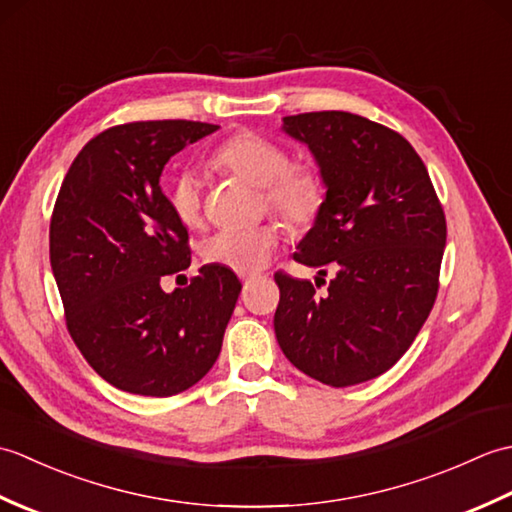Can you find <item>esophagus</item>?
<instances>
[{
  "label": "esophagus",
  "instance_id": "esophagus-1",
  "mask_svg": "<svg viewBox=\"0 0 512 512\" xmlns=\"http://www.w3.org/2000/svg\"><path fill=\"white\" fill-rule=\"evenodd\" d=\"M242 281H244V290H248V286H250V284H253V281H255V277H244Z\"/></svg>",
  "mask_w": 512,
  "mask_h": 512
}]
</instances>
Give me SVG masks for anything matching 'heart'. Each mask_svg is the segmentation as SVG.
<instances>
[{
    "label": "heart",
    "mask_w": 512,
    "mask_h": 512,
    "mask_svg": "<svg viewBox=\"0 0 512 512\" xmlns=\"http://www.w3.org/2000/svg\"><path fill=\"white\" fill-rule=\"evenodd\" d=\"M213 165L266 191L270 209L286 217L290 224H310L325 198L321 178L308 167L290 165L288 151L257 134H237L215 149ZM169 200L182 224L193 226L200 220L202 187L193 173H182L171 182ZM281 228L259 224L248 228H224L204 242L206 262L231 268L239 275L262 270L279 246Z\"/></svg>",
    "instance_id": "obj_1"
}]
</instances>
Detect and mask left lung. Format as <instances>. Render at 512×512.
<instances>
[{"mask_svg": "<svg viewBox=\"0 0 512 512\" xmlns=\"http://www.w3.org/2000/svg\"><path fill=\"white\" fill-rule=\"evenodd\" d=\"M281 132L310 149L325 189L292 257L334 277L319 295L308 279L275 275L277 343L319 383H365L396 365L433 308L447 246L442 206L416 149L369 118L284 116Z\"/></svg>", "mask_w": 512, "mask_h": 512, "instance_id": "1", "label": "left lung"}]
</instances>
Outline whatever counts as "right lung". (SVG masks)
I'll list each match as a JSON object with an SVG mask.
<instances>
[{
  "mask_svg": "<svg viewBox=\"0 0 512 512\" xmlns=\"http://www.w3.org/2000/svg\"><path fill=\"white\" fill-rule=\"evenodd\" d=\"M217 129L193 121L107 129L74 158L54 204L50 266L68 330L94 372L129 394L165 398L198 383L220 356L242 290L217 264L187 288H160L191 264L162 169Z\"/></svg>",
  "mask_w": 512,
  "mask_h": 512,
  "instance_id": "add662e5",
  "label": "right lung"
}]
</instances>
